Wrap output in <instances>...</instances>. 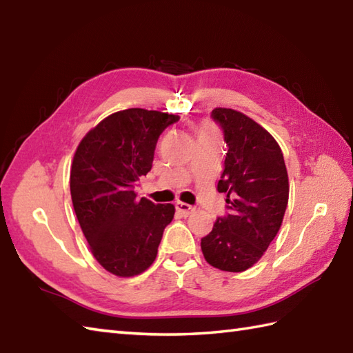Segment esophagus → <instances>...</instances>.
<instances>
[{"label":"esophagus","instance_id":"34e87169","mask_svg":"<svg viewBox=\"0 0 353 353\" xmlns=\"http://www.w3.org/2000/svg\"><path fill=\"white\" fill-rule=\"evenodd\" d=\"M175 207H176V211L179 214H181L183 217H187V216H190L193 211H194V208L192 207V205H189V203H184V202H176L175 203Z\"/></svg>","mask_w":353,"mask_h":353}]
</instances>
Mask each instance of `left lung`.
<instances>
[{
	"mask_svg": "<svg viewBox=\"0 0 353 353\" xmlns=\"http://www.w3.org/2000/svg\"><path fill=\"white\" fill-rule=\"evenodd\" d=\"M228 146L217 190L226 193L230 213L219 217L201 240L205 261L223 272H245L275 239L288 203L284 155L268 130L232 108L211 113Z\"/></svg>",
	"mask_w": 353,
	"mask_h": 353,
	"instance_id": "8db88e82",
	"label": "left lung"
}]
</instances>
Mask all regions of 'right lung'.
<instances>
[{"label": "right lung", "instance_id": "right-lung-1", "mask_svg": "<svg viewBox=\"0 0 353 353\" xmlns=\"http://www.w3.org/2000/svg\"><path fill=\"white\" fill-rule=\"evenodd\" d=\"M178 114L145 108L116 112L78 143L70 166V198L90 252L119 278L143 273L155 261L172 203L137 199V179L152 168L157 140Z\"/></svg>", "mask_w": 353, "mask_h": 353}]
</instances>
